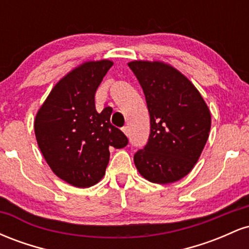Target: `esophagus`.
Masks as SVG:
<instances>
[{
    "instance_id": "esophagus-1",
    "label": "esophagus",
    "mask_w": 249,
    "mask_h": 249,
    "mask_svg": "<svg viewBox=\"0 0 249 249\" xmlns=\"http://www.w3.org/2000/svg\"><path fill=\"white\" fill-rule=\"evenodd\" d=\"M122 130H123V132L126 134V136H128V134H130V130H128V126H124V127L122 128Z\"/></svg>"
}]
</instances>
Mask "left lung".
<instances>
[{
	"label": "left lung",
	"instance_id": "1",
	"mask_svg": "<svg viewBox=\"0 0 249 249\" xmlns=\"http://www.w3.org/2000/svg\"><path fill=\"white\" fill-rule=\"evenodd\" d=\"M144 91L150 113L147 144L134 153L139 173L151 182L170 184L192 171L211 130V112L188 79L162 62L128 63Z\"/></svg>",
	"mask_w": 249,
	"mask_h": 249
}]
</instances>
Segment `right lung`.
I'll list each match as a JSON object with an SVG mask.
<instances>
[{
  "label": "right lung",
  "mask_w": 249,
  "mask_h": 249,
  "mask_svg": "<svg viewBox=\"0 0 249 249\" xmlns=\"http://www.w3.org/2000/svg\"><path fill=\"white\" fill-rule=\"evenodd\" d=\"M113 65L107 59L83 63L53 87L38 110L35 134L53 172L76 187H90L105 174L110 148H122L128 139L110 122L112 108L101 113L96 91Z\"/></svg>",
  "instance_id": "add662e5"
}]
</instances>
